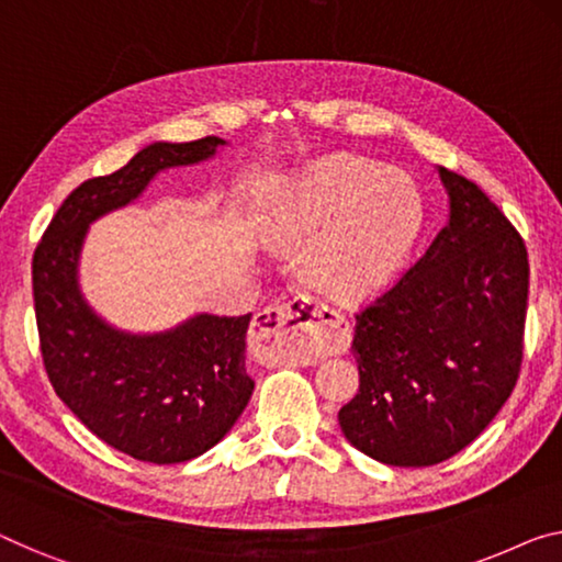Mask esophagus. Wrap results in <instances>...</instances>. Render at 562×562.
<instances>
[{
	"instance_id": "1",
	"label": "esophagus",
	"mask_w": 562,
	"mask_h": 562,
	"mask_svg": "<svg viewBox=\"0 0 562 562\" xmlns=\"http://www.w3.org/2000/svg\"><path fill=\"white\" fill-rule=\"evenodd\" d=\"M259 353L267 361L315 363L317 358L346 350L350 325L338 310L313 295H297L282 305L265 307L255 321Z\"/></svg>"
}]
</instances>
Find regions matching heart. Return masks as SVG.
<instances>
[{
    "mask_svg": "<svg viewBox=\"0 0 562 562\" xmlns=\"http://www.w3.org/2000/svg\"><path fill=\"white\" fill-rule=\"evenodd\" d=\"M422 204L404 173L335 154L310 164L282 191L274 229L307 241L305 270L340 297L381 288L412 249Z\"/></svg>",
    "mask_w": 562,
    "mask_h": 562,
    "instance_id": "obj_1",
    "label": "heart"
}]
</instances>
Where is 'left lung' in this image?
Instances as JSON below:
<instances>
[{
    "mask_svg": "<svg viewBox=\"0 0 562 562\" xmlns=\"http://www.w3.org/2000/svg\"><path fill=\"white\" fill-rule=\"evenodd\" d=\"M449 220L426 255L356 315L361 386L338 412L358 451L431 467L469 447L513 393L530 265L490 196L439 166Z\"/></svg>",
    "mask_w": 562,
    "mask_h": 562,
    "instance_id": "left-lung-1",
    "label": "left lung"
}]
</instances>
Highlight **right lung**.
Instances as JSON below:
<instances>
[{
  "instance_id": "right-lung-1",
  "label": "right lung",
  "mask_w": 562,
  "mask_h": 562,
  "mask_svg": "<svg viewBox=\"0 0 562 562\" xmlns=\"http://www.w3.org/2000/svg\"><path fill=\"white\" fill-rule=\"evenodd\" d=\"M224 146L206 136L140 148L123 169L80 183L32 257L49 383L98 439L140 462H189L227 437L255 391L245 363L252 315L199 313L161 333L115 328L80 290L82 245L90 224L133 204L156 173L206 161Z\"/></svg>"
}]
</instances>
